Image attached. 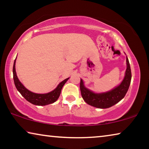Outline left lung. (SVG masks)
Here are the masks:
<instances>
[{"label": "left lung", "mask_w": 149, "mask_h": 149, "mask_svg": "<svg viewBox=\"0 0 149 149\" xmlns=\"http://www.w3.org/2000/svg\"><path fill=\"white\" fill-rule=\"evenodd\" d=\"M126 62H127V69L125 71L124 79L119 86L108 92L100 93V94L94 93L84 86L83 80L81 79V94L85 102L96 108H107L112 107L120 101L127 92L132 79V72H131L130 65L127 57L126 58Z\"/></svg>", "instance_id": "obj_1"}]
</instances>
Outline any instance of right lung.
Segmentation results:
<instances>
[{
  "instance_id": "add662e5",
  "label": "right lung",
  "mask_w": 149,
  "mask_h": 149,
  "mask_svg": "<svg viewBox=\"0 0 149 149\" xmlns=\"http://www.w3.org/2000/svg\"><path fill=\"white\" fill-rule=\"evenodd\" d=\"M15 63H16V60H14L13 65V78L15 86H16L17 90L20 93V94L23 96L27 101L31 102L33 104L37 106H45L52 104V103L56 101L57 99H58L60 93H61L63 86L65 84V82L68 80L69 77L60 83L56 89L52 91L46 93V94H37V93H34L27 90L19 81L16 75V69H15V64H16Z\"/></svg>"
}]
</instances>
